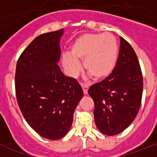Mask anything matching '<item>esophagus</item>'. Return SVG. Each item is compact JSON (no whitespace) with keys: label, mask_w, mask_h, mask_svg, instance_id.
<instances>
[{"label":"esophagus","mask_w":157,"mask_h":157,"mask_svg":"<svg viewBox=\"0 0 157 157\" xmlns=\"http://www.w3.org/2000/svg\"><path fill=\"white\" fill-rule=\"evenodd\" d=\"M82 87L83 93H84V94H85V95H86V94H88L89 87L87 86H86V85H83V84H82Z\"/></svg>","instance_id":"1"}]
</instances>
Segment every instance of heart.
Listing matches in <instances>:
<instances>
[{
	"mask_svg": "<svg viewBox=\"0 0 157 157\" xmlns=\"http://www.w3.org/2000/svg\"><path fill=\"white\" fill-rule=\"evenodd\" d=\"M119 48L116 39L110 34L87 33L76 38L71 47V55L64 53L62 64L71 77H75L83 61L86 71L96 81L110 76L116 66Z\"/></svg>",
	"mask_w": 157,
	"mask_h": 157,
	"instance_id": "b5f03b06",
	"label": "heart"
}]
</instances>
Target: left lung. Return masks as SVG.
I'll list each match as a JSON object with an SVG mask.
<instances>
[{
  "label": "left lung",
  "mask_w": 157,
  "mask_h": 157,
  "mask_svg": "<svg viewBox=\"0 0 157 157\" xmlns=\"http://www.w3.org/2000/svg\"><path fill=\"white\" fill-rule=\"evenodd\" d=\"M143 78L131 45L120 37V53L110 76L89 89L96 126L102 134H120L132 123L141 106Z\"/></svg>",
  "instance_id": "8db88e82"
}]
</instances>
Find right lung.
Here are the masks:
<instances>
[{
	"label": "right lung",
	"mask_w": 157,
	"mask_h": 157,
	"mask_svg": "<svg viewBox=\"0 0 157 157\" xmlns=\"http://www.w3.org/2000/svg\"><path fill=\"white\" fill-rule=\"evenodd\" d=\"M63 34L60 29L37 36L16 64V94L22 114L31 128L50 140L67 134L83 97L75 78L65 76L57 64Z\"/></svg>",
	"instance_id": "obj_1"
}]
</instances>
